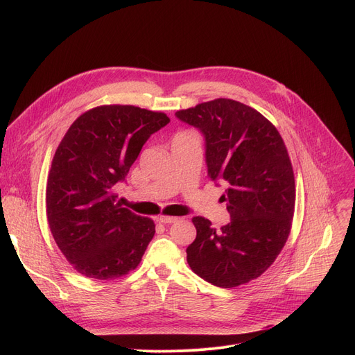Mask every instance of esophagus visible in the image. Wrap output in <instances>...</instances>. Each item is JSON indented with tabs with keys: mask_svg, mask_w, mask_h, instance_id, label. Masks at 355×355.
Segmentation results:
<instances>
[{
	"mask_svg": "<svg viewBox=\"0 0 355 355\" xmlns=\"http://www.w3.org/2000/svg\"><path fill=\"white\" fill-rule=\"evenodd\" d=\"M178 217H171V216H159L158 221L162 223V225H171V223H175Z\"/></svg>",
	"mask_w": 355,
	"mask_h": 355,
	"instance_id": "34e87169",
	"label": "esophagus"
}]
</instances>
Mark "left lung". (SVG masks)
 <instances>
[{
  "mask_svg": "<svg viewBox=\"0 0 355 355\" xmlns=\"http://www.w3.org/2000/svg\"><path fill=\"white\" fill-rule=\"evenodd\" d=\"M206 141L207 174L226 185L230 223L220 230L194 217L197 237L187 248L194 273L220 288L262 275L281 253L295 211V178L277 129L259 112L232 99H214L175 112Z\"/></svg>",
  "mask_w": 355,
  "mask_h": 355,
  "instance_id": "obj_1",
  "label": "left lung"
}]
</instances>
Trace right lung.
<instances>
[{
	"mask_svg": "<svg viewBox=\"0 0 355 355\" xmlns=\"http://www.w3.org/2000/svg\"><path fill=\"white\" fill-rule=\"evenodd\" d=\"M168 122L162 112L98 106L71 123L55 149L47 220L55 243L79 273L107 281L139 265L155 225L122 207L115 190L148 138Z\"/></svg>",
	"mask_w": 355,
	"mask_h": 355,
	"instance_id": "add662e5",
	"label": "right lung"
}]
</instances>
